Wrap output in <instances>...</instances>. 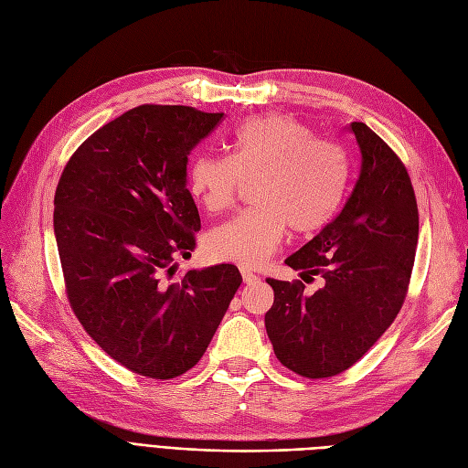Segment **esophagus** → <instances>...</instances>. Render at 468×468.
<instances>
[{"label": "esophagus", "instance_id": "1", "mask_svg": "<svg viewBox=\"0 0 468 468\" xmlns=\"http://www.w3.org/2000/svg\"><path fill=\"white\" fill-rule=\"evenodd\" d=\"M241 278H244L246 284H253V282H257V280H259V276L253 274V272L248 271V269H241Z\"/></svg>", "mask_w": 468, "mask_h": 468}]
</instances>
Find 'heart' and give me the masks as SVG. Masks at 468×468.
Masks as SVG:
<instances>
[{"mask_svg": "<svg viewBox=\"0 0 468 468\" xmlns=\"http://www.w3.org/2000/svg\"><path fill=\"white\" fill-rule=\"evenodd\" d=\"M229 149V155H196L188 166V192L209 213L229 209L239 178H253V207L205 239L211 259L259 267L276 251L286 227L311 234L340 211L347 155L340 145L314 138L302 121L280 113L251 117L232 130Z\"/></svg>", "mask_w": 468, "mask_h": 468, "instance_id": "b5f03b06", "label": "heart"}]
</instances>
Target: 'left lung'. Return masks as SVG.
I'll return each instance as SVG.
<instances>
[{
    "mask_svg": "<svg viewBox=\"0 0 468 468\" xmlns=\"http://www.w3.org/2000/svg\"><path fill=\"white\" fill-rule=\"evenodd\" d=\"M349 130L361 169L344 209L286 265L321 274L324 286L267 278L274 303L265 326L278 361L305 378L347 370L394 323L419 241V209L405 165L365 122Z\"/></svg>",
    "mask_w": 468,
    "mask_h": 468,
    "instance_id": "8db88e82",
    "label": "left lung"
}]
</instances>
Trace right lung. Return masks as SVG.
Here are the masks:
<instances>
[{"mask_svg":"<svg viewBox=\"0 0 468 468\" xmlns=\"http://www.w3.org/2000/svg\"><path fill=\"white\" fill-rule=\"evenodd\" d=\"M222 115L130 109L74 152L55 190L69 303L109 357L147 378L190 370L241 284L224 263L175 276V259L190 257L201 229L188 155Z\"/></svg>","mask_w":468,"mask_h":468,"instance_id":"right-lung-1","label":"right lung"}]
</instances>
